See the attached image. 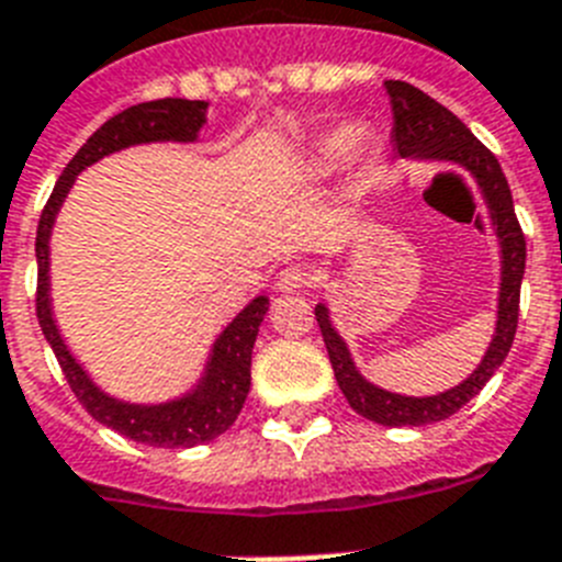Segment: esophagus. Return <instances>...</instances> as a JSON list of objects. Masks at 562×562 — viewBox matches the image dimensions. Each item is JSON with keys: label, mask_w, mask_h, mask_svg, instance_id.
Instances as JSON below:
<instances>
[{"label": "esophagus", "mask_w": 562, "mask_h": 562, "mask_svg": "<svg viewBox=\"0 0 562 562\" xmlns=\"http://www.w3.org/2000/svg\"><path fill=\"white\" fill-rule=\"evenodd\" d=\"M311 277L305 268L300 266H291V268H282L280 273H277V280H273V285H277V291H282V294H291V291H305L311 285Z\"/></svg>", "instance_id": "1"}]
</instances>
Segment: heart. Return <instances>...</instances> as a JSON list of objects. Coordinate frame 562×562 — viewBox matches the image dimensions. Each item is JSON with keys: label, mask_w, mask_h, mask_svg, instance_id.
Instances as JSON below:
<instances>
[{"label": "heart", "mask_w": 562, "mask_h": 562, "mask_svg": "<svg viewBox=\"0 0 562 562\" xmlns=\"http://www.w3.org/2000/svg\"><path fill=\"white\" fill-rule=\"evenodd\" d=\"M362 134H366V131H362V125H357V122H342L337 128L325 131L323 139H319L317 145L319 165L328 168V171H331V168H339V165L351 157L353 150L360 148ZM362 148H369V145L362 143Z\"/></svg>", "instance_id": "heart-1"}]
</instances>
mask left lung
I'll use <instances>...</instances> for the list:
<instances>
[{"label": "left lung", "instance_id": "left-lung-1", "mask_svg": "<svg viewBox=\"0 0 562 562\" xmlns=\"http://www.w3.org/2000/svg\"><path fill=\"white\" fill-rule=\"evenodd\" d=\"M385 91H389L391 111H394L391 139H394V148H397L400 157L457 165V168H463L474 177L480 193H483L488 220H492L499 243L497 323H494L492 342L485 348L477 369L471 371L463 383L451 385L440 394H428V397H408V394L380 389V385L371 383L369 376H362V371L357 369V362L351 357V348L342 339V334L334 328L328 305L319 303L314 314H317L319 331H323L339 391L346 394L353 412L362 414L371 423L391 428L428 426V423H440V419H449L451 414L460 412L474 394H480V389L492 380L494 371L508 357L514 331H517L520 282L522 273H526V237H522L520 223L514 216L506 173H503L492 150L485 148L449 108H442L437 99H431L414 85L389 79Z\"/></svg>", "mask_w": 562, "mask_h": 562}]
</instances>
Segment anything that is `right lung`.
<instances>
[{
    "label": "right lung",
    "mask_w": 562,
    "mask_h": 562,
    "mask_svg": "<svg viewBox=\"0 0 562 562\" xmlns=\"http://www.w3.org/2000/svg\"><path fill=\"white\" fill-rule=\"evenodd\" d=\"M205 122H209V102L202 99H157V102H143L111 116L102 128L93 131L91 139L77 150V157L70 159L36 228V266H40L36 317H40L48 346L54 348L56 360L63 366L70 391L97 423L113 428L128 440L157 446V449H193V446L216 440L220 434L234 426L251 389V351L259 325L266 319L268 296H254L251 303L216 334L200 380L186 394L165 400V403H131V400L113 397L93 383V376L70 353L56 325L54 303H50V234H54L63 202L68 200L70 188L85 168L134 145L200 143V131Z\"/></svg>",
    "instance_id": "add662e5"
}]
</instances>
